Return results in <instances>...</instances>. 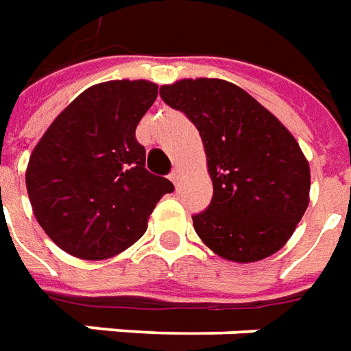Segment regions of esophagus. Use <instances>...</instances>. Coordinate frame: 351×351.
I'll list each match as a JSON object with an SVG mask.
<instances>
[{
    "instance_id": "1",
    "label": "esophagus",
    "mask_w": 351,
    "mask_h": 351,
    "mask_svg": "<svg viewBox=\"0 0 351 351\" xmlns=\"http://www.w3.org/2000/svg\"><path fill=\"white\" fill-rule=\"evenodd\" d=\"M180 178H181V170H180V168H173V170H171V173H170L171 183H173V185H178V183H180Z\"/></svg>"
}]
</instances>
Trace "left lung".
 Here are the masks:
<instances>
[{
	"mask_svg": "<svg viewBox=\"0 0 351 351\" xmlns=\"http://www.w3.org/2000/svg\"><path fill=\"white\" fill-rule=\"evenodd\" d=\"M160 98L202 138L213 196L193 215L200 240L234 263L282 250L310 202V166L291 132L223 79H181L160 86Z\"/></svg>",
	"mask_w": 351,
	"mask_h": 351,
	"instance_id": "obj_1",
	"label": "left lung"
}]
</instances>
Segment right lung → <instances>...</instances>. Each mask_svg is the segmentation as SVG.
<instances>
[{"instance_id":"1","label":"right lung","mask_w":351,"mask_h":351,"mask_svg":"<svg viewBox=\"0 0 351 351\" xmlns=\"http://www.w3.org/2000/svg\"><path fill=\"white\" fill-rule=\"evenodd\" d=\"M158 94L151 81H108L81 92L29 156L26 189L37 223L73 257L109 259L147 230L173 191L145 170L136 126Z\"/></svg>"}]
</instances>
